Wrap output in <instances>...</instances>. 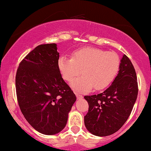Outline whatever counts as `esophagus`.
Here are the masks:
<instances>
[{
  "mask_svg": "<svg viewBox=\"0 0 151 151\" xmlns=\"http://www.w3.org/2000/svg\"><path fill=\"white\" fill-rule=\"evenodd\" d=\"M76 98H77L78 100H80V99H82V98H83L82 95L78 93H76Z\"/></svg>",
  "mask_w": 151,
  "mask_h": 151,
  "instance_id": "obj_1",
  "label": "esophagus"
}]
</instances>
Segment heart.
<instances>
[{"mask_svg":"<svg viewBox=\"0 0 151 151\" xmlns=\"http://www.w3.org/2000/svg\"><path fill=\"white\" fill-rule=\"evenodd\" d=\"M58 69L63 79L70 82L74 89L87 92L95 88L102 90L113 82L120 67V59L115 52H109L96 47H84L73 53L71 58L61 56Z\"/></svg>","mask_w":151,"mask_h":151,"instance_id":"obj_1","label":"heart"}]
</instances>
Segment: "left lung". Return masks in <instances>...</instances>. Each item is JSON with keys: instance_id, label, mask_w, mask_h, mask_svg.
I'll use <instances>...</instances> for the list:
<instances>
[{"instance_id": "1", "label": "left lung", "mask_w": 151, "mask_h": 151, "mask_svg": "<svg viewBox=\"0 0 151 151\" xmlns=\"http://www.w3.org/2000/svg\"><path fill=\"white\" fill-rule=\"evenodd\" d=\"M137 93L135 68L124 55L112 84L102 93L84 96L88 104V113L84 117L86 129L100 137L117 132L131 115Z\"/></svg>"}]
</instances>
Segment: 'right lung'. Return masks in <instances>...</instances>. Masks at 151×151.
I'll use <instances>...</instances> for the list:
<instances>
[{
    "instance_id": "right-lung-1",
    "label": "right lung",
    "mask_w": 151,
    "mask_h": 151,
    "mask_svg": "<svg viewBox=\"0 0 151 151\" xmlns=\"http://www.w3.org/2000/svg\"><path fill=\"white\" fill-rule=\"evenodd\" d=\"M55 43L40 45L19 64L16 76L18 105L24 118L37 131L55 135L65 127L76 95L58 69Z\"/></svg>"
}]
</instances>
